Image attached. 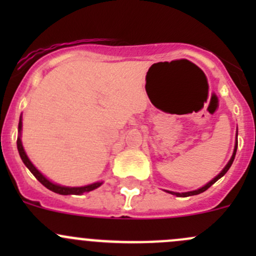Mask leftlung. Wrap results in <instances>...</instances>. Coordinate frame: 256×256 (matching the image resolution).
<instances>
[{
	"label": "left lung",
	"mask_w": 256,
	"mask_h": 256,
	"mask_svg": "<svg viewBox=\"0 0 256 256\" xmlns=\"http://www.w3.org/2000/svg\"><path fill=\"white\" fill-rule=\"evenodd\" d=\"M236 148H238V128H236V146H234V151H233V154H232L230 160H229L228 164H226V167H224L223 170H222L220 172H219V174H216V177L213 178L212 180H209V182L207 183V184H204L203 187L198 188V190H190V192H183V193H180V192H172V190H164V192L167 193H171V194L176 196V197H190V196H196V194H200V193H203L204 190H207L209 187H210L212 184H214V183L216 182V180H219V178H222L224 176V174L228 172V170L230 168L232 164H233L234 158H236Z\"/></svg>",
	"instance_id": "obj_1"
}]
</instances>
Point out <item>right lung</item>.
Instances as JSON below:
<instances>
[{"instance_id": "add662e5", "label": "right lung", "mask_w": 256, "mask_h": 256, "mask_svg": "<svg viewBox=\"0 0 256 256\" xmlns=\"http://www.w3.org/2000/svg\"><path fill=\"white\" fill-rule=\"evenodd\" d=\"M20 136H22V115L20 118V122H18V138H17V148L18 152H20V156L22 158L23 164H26L28 170L33 174V176L37 178L40 183H42L44 187H47L48 190H50L52 192L54 193H58V194L62 196H68V194H82V193H88L90 190H96L98 187L102 184V180L100 182H95L92 183V184H86V186H82V187H66V186H60L58 183H54L52 180H49L44 174H42L40 171H38L37 167L30 162V160L28 158L27 154H26L24 148H23V144H22V140H20Z\"/></svg>"}]
</instances>
